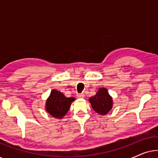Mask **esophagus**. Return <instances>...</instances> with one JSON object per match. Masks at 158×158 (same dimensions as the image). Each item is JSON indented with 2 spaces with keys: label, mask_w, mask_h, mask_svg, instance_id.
Listing matches in <instances>:
<instances>
[{
  "label": "esophagus",
  "mask_w": 158,
  "mask_h": 158,
  "mask_svg": "<svg viewBox=\"0 0 158 158\" xmlns=\"http://www.w3.org/2000/svg\"><path fill=\"white\" fill-rule=\"evenodd\" d=\"M77 97L78 98H84V97H85V95H84V94H78L77 95Z\"/></svg>",
  "instance_id": "esophagus-1"
}]
</instances>
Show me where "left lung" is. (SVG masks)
Returning <instances> with one entry per match:
<instances>
[{
	"instance_id": "1",
	"label": "left lung",
	"mask_w": 158,
	"mask_h": 158,
	"mask_svg": "<svg viewBox=\"0 0 158 158\" xmlns=\"http://www.w3.org/2000/svg\"><path fill=\"white\" fill-rule=\"evenodd\" d=\"M93 109L100 115H106L113 106V98L106 88H100L96 95L88 99Z\"/></svg>"
}]
</instances>
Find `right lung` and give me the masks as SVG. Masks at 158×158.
I'll list each match as a JSON object with an SVG mask.
<instances>
[{"instance_id": "add662e5", "label": "right lung", "mask_w": 158, "mask_h": 158, "mask_svg": "<svg viewBox=\"0 0 158 158\" xmlns=\"http://www.w3.org/2000/svg\"><path fill=\"white\" fill-rule=\"evenodd\" d=\"M74 97L67 98L59 90L53 89L46 100L45 110L54 118L62 119L70 109Z\"/></svg>"}]
</instances>
